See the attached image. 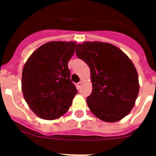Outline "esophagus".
<instances>
[{
	"instance_id": "obj_1",
	"label": "esophagus",
	"mask_w": 156,
	"mask_h": 156,
	"mask_svg": "<svg viewBox=\"0 0 156 156\" xmlns=\"http://www.w3.org/2000/svg\"><path fill=\"white\" fill-rule=\"evenodd\" d=\"M82 85H83V82H82V81H80L79 83H77V87H78V89L81 88V87H82Z\"/></svg>"
}]
</instances>
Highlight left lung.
<instances>
[{"label": "left lung", "instance_id": "8db88e82", "mask_svg": "<svg viewBox=\"0 0 156 156\" xmlns=\"http://www.w3.org/2000/svg\"><path fill=\"white\" fill-rule=\"evenodd\" d=\"M76 55L91 71L92 91L87 98L89 109L105 122H117L128 115L139 91L138 75L131 59L110 43L85 41Z\"/></svg>", "mask_w": 156, "mask_h": 156}]
</instances>
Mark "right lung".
Segmentation results:
<instances>
[{
	"label": "right lung",
	"instance_id": "right-lung-1",
	"mask_svg": "<svg viewBox=\"0 0 156 156\" xmlns=\"http://www.w3.org/2000/svg\"><path fill=\"white\" fill-rule=\"evenodd\" d=\"M75 46L73 41L45 43L23 66V94L29 108L41 119L52 120L61 117L78 93L68 68Z\"/></svg>",
	"mask_w": 156,
	"mask_h": 156
}]
</instances>
